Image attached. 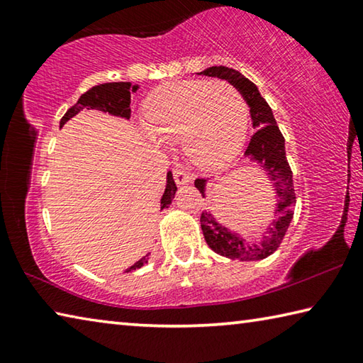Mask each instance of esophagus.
I'll return each instance as SVG.
<instances>
[{"label": "esophagus", "mask_w": 363, "mask_h": 363, "mask_svg": "<svg viewBox=\"0 0 363 363\" xmlns=\"http://www.w3.org/2000/svg\"><path fill=\"white\" fill-rule=\"evenodd\" d=\"M173 176H174V181L177 186H182V184H187L190 181V174L182 167H179V164H176L174 167Z\"/></svg>", "instance_id": "esophagus-1"}]
</instances>
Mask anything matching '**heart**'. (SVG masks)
<instances>
[{
    "label": "heart",
    "mask_w": 363,
    "mask_h": 363,
    "mask_svg": "<svg viewBox=\"0 0 363 363\" xmlns=\"http://www.w3.org/2000/svg\"><path fill=\"white\" fill-rule=\"evenodd\" d=\"M147 130L162 143H176L190 163L223 167L242 149L248 108L227 82L182 79L158 88L144 106Z\"/></svg>",
    "instance_id": "b5f03b06"
}]
</instances>
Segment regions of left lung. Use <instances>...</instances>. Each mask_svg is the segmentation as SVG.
Instances as JSON below:
<instances>
[{
  "label": "left lung",
  "instance_id": "left-lung-1",
  "mask_svg": "<svg viewBox=\"0 0 363 363\" xmlns=\"http://www.w3.org/2000/svg\"><path fill=\"white\" fill-rule=\"evenodd\" d=\"M200 75L218 77L227 79L232 86L240 91L243 99L250 106V115L253 120L255 133L250 139V144L245 150V155L253 162L261 163L262 169H266L270 181H274L275 192H277V210L272 227H269L266 235H262L261 243H247L240 235L232 233L227 227L220 225L214 220L210 213L203 211L200 216L201 230L205 240L214 253L240 261H257L264 259L274 253L284 240L285 232L288 230L293 219V208L296 205V195L293 187V173L290 164L286 162L285 138L274 118L272 108L269 107L266 99L259 94L256 84L245 78L240 72L219 65L210 67ZM205 179H196L195 187L205 196Z\"/></svg>",
  "mask_w": 363,
  "mask_h": 363
}]
</instances>
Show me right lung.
Returning a JSON list of instances; mask_svg holds the SVG:
<instances>
[{
    "label": "right lung",
    "instance_id": "1",
    "mask_svg": "<svg viewBox=\"0 0 363 363\" xmlns=\"http://www.w3.org/2000/svg\"><path fill=\"white\" fill-rule=\"evenodd\" d=\"M139 88L136 84H131V83H125V82H120V83H104V84H97L94 88H91L86 91V93L79 97L78 102L75 106H72L69 110H67V113L62 116V120H60V128H62L67 121H69L72 116H75L78 112H82L83 108H96V110H102V112H108L112 115L116 116H125V118H130L131 116V108H130V104H131V94L134 93ZM176 182L173 179V174H171V171L167 176V189H164V194L162 196V210L163 208H168L171 200L174 199V194H176ZM149 255H145L144 257H140V259L133 264L130 269H126V272H131V270H136L139 267H143L144 264L149 259Z\"/></svg>",
    "mask_w": 363,
    "mask_h": 363
}]
</instances>
